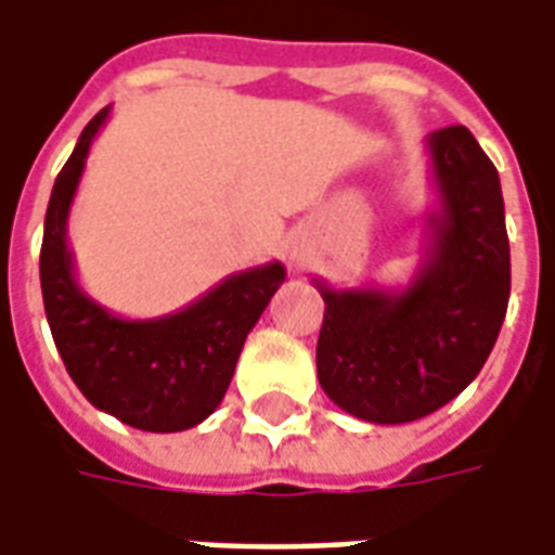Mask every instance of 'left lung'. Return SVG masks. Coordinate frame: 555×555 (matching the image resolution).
Wrapping results in <instances>:
<instances>
[{"mask_svg": "<svg viewBox=\"0 0 555 555\" xmlns=\"http://www.w3.org/2000/svg\"><path fill=\"white\" fill-rule=\"evenodd\" d=\"M439 210L409 288H331L318 333V382L370 424H409L463 393L493 351L511 297L499 170L466 126L426 138Z\"/></svg>", "mask_w": 555, "mask_h": 555, "instance_id": "left-lung-1", "label": "left lung"}]
</instances>
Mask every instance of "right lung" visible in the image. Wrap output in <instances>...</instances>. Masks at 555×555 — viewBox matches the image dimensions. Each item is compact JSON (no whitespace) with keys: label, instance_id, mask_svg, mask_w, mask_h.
Here are the masks:
<instances>
[{"label":"right lung","instance_id":"1","mask_svg":"<svg viewBox=\"0 0 555 555\" xmlns=\"http://www.w3.org/2000/svg\"><path fill=\"white\" fill-rule=\"evenodd\" d=\"M111 107L89 119L50 192L41 243V294L53 343L80 393L116 421L146 433H180L207 421L234 378L249 331L285 282L270 261L222 279L180 312L129 321L95 304L75 279L68 210L89 146Z\"/></svg>","mask_w":555,"mask_h":555}]
</instances>
